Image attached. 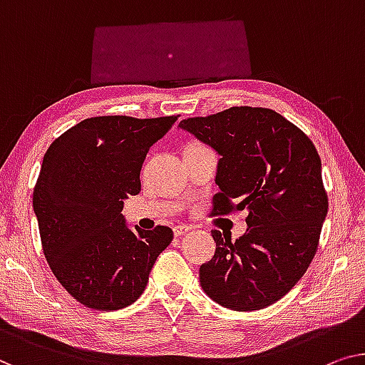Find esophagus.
<instances>
[{"label": "esophagus", "instance_id": "esophagus-1", "mask_svg": "<svg viewBox=\"0 0 365 365\" xmlns=\"http://www.w3.org/2000/svg\"><path fill=\"white\" fill-rule=\"evenodd\" d=\"M190 230H192V227L187 226V225H177L175 227H173V235H175L177 237L183 236V235H187Z\"/></svg>", "mask_w": 365, "mask_h": 365}]
</instances>
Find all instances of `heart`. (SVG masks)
Listing matches in <instances>:
<instances>
[{
    "instance_id": "b5f03b06",
    "label": "heart",
    "mask_w": 365,
    "mask_h": 365,
    "mask_svg": "<svg viewBox=\"0 0 365 365\" xmlns=\"http://www.w3.org/2000/svg\"><path fill=\"white\" fill-rule=\"evenodd\" d=\"M193 145H200V144H192V145H188V148H193Z\"/></svg>"
}]
</instances>
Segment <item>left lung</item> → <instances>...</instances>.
<instances>
[{
  "label": "left lung",
  "instance_id": "obj_1",
  "mask_svg": "<svg viewBox=\"0 0 365 365\" xmlns=\"http://www.w3.org/2000/svg\"><path fill=\"white\" fill-rule=\"evenodd\" d=\"M180 128L221 155L211 215L249 213L236 242L211 231L216 252L200 267L205 293L235 312L279 302L312 264L328 213L317 148L269 108L232 106Z\"/></svg>",
  "mask_w": 365,
  "mask_h": 365
}]
</instances>
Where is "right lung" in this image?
<instances>
[{"instance_id": "add662e5", "label": "right lung", "mask_w": 365, "mask_h": 365, "mask_svg": "<svg viewBox=\"0 0 365 365\" xmlns=\"http://www.w3.org/2000/svg\"><path fill=\"white\" fill-rule=\"evenodd\" d=\"M177 116H96L53 140L43 155L32 206L48 267L75 300L111 312L143 295L168 226L145 231L124 222L123 200L140 192L150 145Z\"/></svg>"}]
</instances>
